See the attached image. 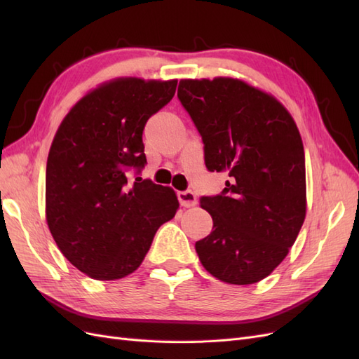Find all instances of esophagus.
Instances as JSON below:
<instances>
[{
	"mask_svg": "<svg viewBox=\"0 0 359 359\" xmlns=\"http://www.w3.org/2000/svg\"><path fill=\"white\" fill-rule=\"evenodd\" d=\"M178 201L181 203V206H184V208H190V206H194L198 202L196 196H194V193L187 190V191H180L178 193Z\"/></svg>",
	"mask_w": 359,
	"mask_h": 359,
	"instance_id": "1",
	"label": "esophagus"
}]
</instances>
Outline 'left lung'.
<instances>
[{
	"label": "left lung",
	"mask_w": 359,
	"mask_h": 359,
	"mask_svg": "<svg viewBox=\"0 0 359 359\" xmlns=\"http://www.w3.org/2000/svg\"><path fill=\"white\" fill-rule=\"evenodd\" d=\"M178 99L203 140L205 165L231 181L201 206L212 232L201 264L229 285H253L283 262L306 219V157L299 130L274 95L241 79H181Z\"/></svg>",
	"instance_id": "1"
}]
</instances>
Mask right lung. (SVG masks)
<instances>
[{"mask_svg": "<svg viewBox=\"0 0 359 359\" xmlns=\"http://www.w3.org/2000/svg\"><path fill=\"white\" fill-rule=\"evenodd\" d=\"M177 79L116 78L86 93L61 121L46 165V222L61 253L94 280L124 278L144 262L175 191L127 180L147 163L142 132L175 95Z\"/></svg>", "mask_w": 359, "mask_h": 359, "instance_id": "obj_1", "label": "right lung"}]
</instances>
